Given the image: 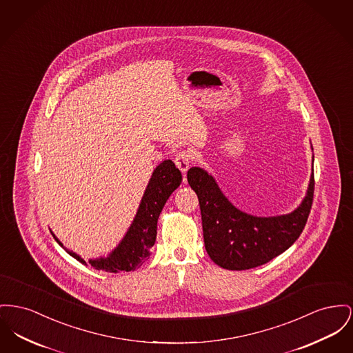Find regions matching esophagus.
I'll return each instance as SVG.
<instances>
[{
    "instance_id": "esophagus-1",
    "label": "esophagus",
    "mask_w": 353,
    "mask_h": 353,
    "mask_svg": "<svg viewBox=\"0 0 353 353\" xmlns=\"http://www.w3.org/2000/svg\"><path fill=\"white\" fill-rule=\"evenodd\" d=\"M190 163H192V154L188 150L179 152L176 154V157H174V164L184 174L187 173V170L189 169V166H190ZM184 181H187V180L184 179Z\"/></svg>"
}]
</instances>
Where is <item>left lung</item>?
Returning a JSON list of instances; mask_svg holds the SVG:
<instances>
[{"label":"left lung","mask_w":353,"mask_h":353,"mask_svg":"<svg viewBox=\"0 0 353 353\" xmlns=\"http://www.w3.org/2000/svg\"><path fill=\"white\" fill-rule=\"evenodd\" d=\"M187 177L199 197L208 254L224 270L267 264L290 248L307 224L314 190L313 173L301 204L290 213L270 217L253 216L234 207L203 168L192 166Z\"/></svg>","instance_id":"left-lung-1"}]
</instances>
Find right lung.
Listing matches in <instances>:
<instances>
[{
	"label": "right lung",
	"mask_w": 353,
	"mask_h": 353,
	"mask_svg": "<svg viewBox=\"0 0 353 353\" xmlns=\"http://www.w3.org/2000/svg\"><path fill=\"white\" fill-rule=\"evenodd\" d=\"M181 181V172L172 160H164L161 164L156 166L146 185L137 213L126 230L124 239L106 257L89 259V261H85L80 254L65 248L53 232L52 234L72 257L83 265L90 264L97 270H105L109 273L137 270L150 256V248L156 241L159 216L165 205L166 200L180 187Z\"/></svg>",
	"instance_id": "right-lung-1"
}]
</instances>
